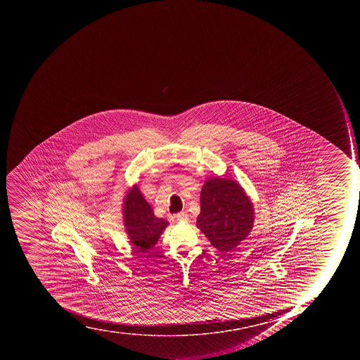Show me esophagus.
I'll return each mask as SVG.
<instances>
[{
    "label": "esophagus",
    "instance_id": "34e87169",
    "mask_svg": "<svg viewBox=\"0 0 360 360\" xmlns=\"http://www.w3.org/2000/svg\"><path fill=\"white\" fill-rule=\"evenodd\" d=\"M176 221H188V215L187 214H184V212H179L176 215Z\"/></svg>",
    "mask_w": 360,
    "mask_h": 360
}]
</instances>
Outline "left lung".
I'll return each instance as SVG.
<instances>
[{
	"label": "left lung",
	"instance_id": "1",
	"mask_svg": "<svg viewBox=\"0 0 360 360\" xmlns=\"http://www.w3.org/2000/svg\"><path fill=\"white\" fill-rule=\"evenodd\" d=\"M255 224L253 202L233 179H207L200 193L197 227L221 253L234 251L247 238Z\"/></svg>",
	"mask_w": 360,
	"mask_h": 360
}]
</instances>
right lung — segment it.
Wrapping results in <instances>:
<instances>
[{"instance_id": "1", "label": "right lung", "mask_w": 360, "mask_h": 360, "mask_svg": "<svg viewBox=\"0 0 360 360\" xmlns=\"http://www.w3.org/2000/svg\"><path fill=\"white\" fill-rule=\"evenodd\" d=\"M122 221L129 242L137 252H148L155 247L162 233L169 226L165 218L156 217L137 184L126 193L122 200Z\"/></svg>"}]
</instances>
